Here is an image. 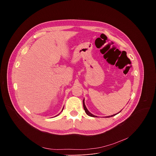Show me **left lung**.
Returning <instances> with one entry per match:
<instances>
[{
    "mask_svg": "<svg viewBox=\"0 0 156 156\" xmlns=\"http://www.w3.org/2000/svg\"><path fill=\"white\" fill-rule=\"evenodd\" d=\"M83 107H84V111H85V112H86V114L87 115H89V116H90V117H96V116H95V115H94L93 114H92L90 111H89L87 109V108H86V105H85V104H84V99H83ZM122 110H120V112H119V113H117V114H114V115H110V116H107V117H106L107 118H108V117H114V116H115V115H116L117 114H119L120 112H121Z\"/></svg>",
    "mask_w": 156,
    "mask_h": 156,
    "instance_id": "8db88e82",
    "label": "left lung"
}]
</instances>
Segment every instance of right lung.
<instances>
[{
    "label": "right lung",
    "instance_id": "obj_1",
    "mask_svg": "<svg viewBox=\"0 0 156 156\" xmlns=\"http://www.w3.org/2000/svg\"><path fill=\"white\" fill-rule=\"evenodd\" d=\"M63 109H62V110H63ZM59 115V114H58L57 115ZM57 115H56V116H57ZM56 116H55V117H56Z\"/></svg>",
    "mask_w": 156,
    "mask_h": 156
}]
</instances>
